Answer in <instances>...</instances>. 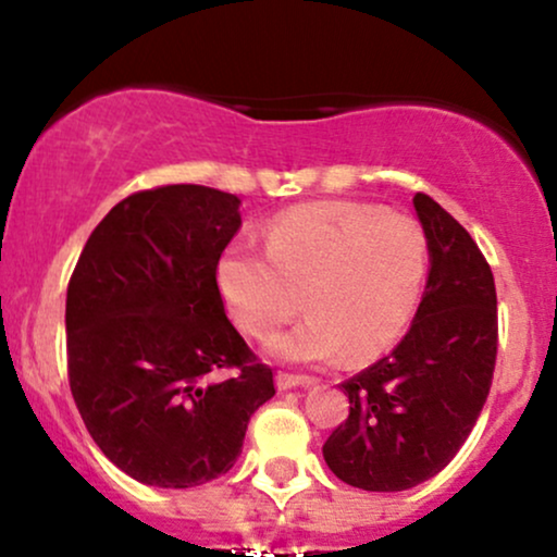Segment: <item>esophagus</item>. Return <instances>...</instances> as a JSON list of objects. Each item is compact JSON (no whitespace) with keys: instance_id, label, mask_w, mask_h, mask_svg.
I'll return each instance as SVG.
<instances>
[{"instance_id":"esophagus-1","label":"esophagus","mask_w":557,"mask_h":557,"mask_svg":"<svg viewBox=\"0 0 557 557\" xmlns=\"http://www.w3.org/2000/svg\"><path fill=\"white\" fill-rule=\"evenodd\" d=\"M314 376H306V374H287L280 372L277 374V389H293V387H311L314 385Z\"/></svg>"}]
</instances>
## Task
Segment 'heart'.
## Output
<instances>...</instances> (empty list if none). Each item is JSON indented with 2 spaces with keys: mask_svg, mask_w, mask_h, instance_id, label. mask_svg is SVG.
Segmentation results:
<instances>
[{
  "mask_svg": "<svg viewBox=\"0 0 557 557\" xmlns=\"http://www.w3.org/2000/svg\"><path fill=\"white\" fill-rule=\"evenodd\" d=\"M264 246L235 240L216 283L246 335L270 341L309 306L311 317L272 343L296 363L372 361L417 311L430 243L413 216L361 201H314L267 225Z\"/></svg>",
  "mask_w": 557,
  "mask_h": 557,
  "instance_id": "1",
  "label": "heart"
}]
</instances>
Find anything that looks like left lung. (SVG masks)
<instances>
[{"label": "left lung", "mask_w": 557, "mask_h": 557, "mask_svg": "<svg viewBox=\"0 0 557 557\" xmlns=\"http://www.w3.org/2000/svg\"><path fill=\"white\" fill-rule=\"evenodd\" d=\"M413 207L430 280L413 324L385 359L343 382L350 411L324 443L345 484L411 490L440 474L474 430L497 359L495 277L458 220L426 194Z\"/></svg>", "instance_id": "8db88e82"}]
</instances>
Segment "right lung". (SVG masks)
<instances>
[{"label": "right lung", "instance_id": "1", "mask_svg": "<svg viewBox=\"0 0 557 557\" xmlns=\"http://www.w3.org/2000/svg\"><path fill=\"white\" fill-rule=\"evenodd\" d=\"M238 207L207 185L138 190L96 225L70 277V393L101 453L151 487L227 474L274 395L216 285Z\"/></svg>", "mask_w": 557, "mask_h": 557}]
</instances>
